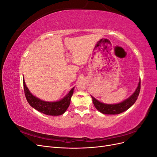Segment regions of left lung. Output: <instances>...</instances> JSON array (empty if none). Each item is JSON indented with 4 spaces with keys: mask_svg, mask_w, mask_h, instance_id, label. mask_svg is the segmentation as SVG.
Masks as SVG:
<instances>
[{
    "mask_svg": "<svg viewBox=\"0 0 157 157\" xmlns=\"http://www.w3.org/2000/svg\"><path fill=\"white\" fill-rule=\"evenodd\" d=\"M140 84L141 80L140 79L138 85H137V87L136 88L135 92L125 100L116 104L104 103L98 101V99L91 96L94 105L98 111L103 114H105V115H118V114L124 112L134 105L137 100L140 92Z\"/></svg>",
    "mask_w": 157,
    "mask_h": 157,
    "instance_id": "left-lung-1",
    "label": "left lung"
}]
</instances>
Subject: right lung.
Masks as SVG:
<instances>
[{
	"label": "right lung",
	"mask_w": 157,
	"mask_h": 157,
	"mask_svg": "<svg viewBox=\"0 0 157 157\" xmlns=\"http://www.w3.org/2000/svg\"><path fill=\"white\" fill-rule=\"evenodd\" d=\"M23 87L27 100L29 105L39 112L45 115L52 116H58L63 115L69 107L71 97L73 96L74 87L69 92L59 101H46L33 96L26 86L24 78L23 79Z\"/></svg>",
	"instance_id": "right-lung-1"
}]
</instances>
